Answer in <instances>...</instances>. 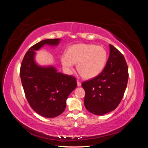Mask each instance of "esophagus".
<instances>
[{"mask_svg":"<svg viewBox=\"0 0 148 148\" xmlns=\"http://www.w3.org/2000/svg\"><path fill=\"white\" fill-rule=\"evenodd\" d=\"M77 86H78V87H80L82 86V84H81V82H80L79 80H77Z\"/></svg>","mask_w":148,"mask_h":148,"instance_id":"1","label":"esophagus"}]
</instances>
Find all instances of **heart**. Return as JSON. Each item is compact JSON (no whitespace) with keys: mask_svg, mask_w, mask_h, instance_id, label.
Instances as JSON below:
<instances>
[{"mask_svg":"<svg viewBox=\"0 0 148 148\" xmlns=\"http://www.w3.org/2000/svg\"><path fill=\"white\" fill-rule=\"evenodd\" d=\"M65 71L71 72L77 63V69L84 78H94L103 71L107 53L103 47L89 44H77L71 46L66 54L61 57Z\"/></svg>","mask_w":148,"mask_h":148,"instance_id":"1","label":"heart"}]
</instances>
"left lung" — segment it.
Wrapping results in <instances>:
<instances>
[{"label": "left lung", "instance_id": "obj_1", "mask_svg": "<svg viewBox=\"0 0 148 148\" xmlns=\"http://www.w3.org/2000/svg\"><path fill=\"white\" fill-rule=\"evenodd\" d=\"M128 66L124 56L110 44V56L101 74L82 83L84 104L89 112L102 116L116 108L128 82Z\"/></svg>", "mask_w": 148, "mask_h": 148}]
</instances>
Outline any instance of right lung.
Wrapping results in <instances>:
<instances>
[{"label": "right lung", "mask_w": 148, "mask_h": 148, "mask_svg": "<svg viewBox=\"0 0 148 148\" xmlns=\"http://www.w3.org/2000/svg\"><path fill=\"white\" fill-rule=\"evenodd\" d=\"M61 39H47L30 47L20 69L25 94L32 110L44 117H55L66 108V101L77 87L74 76L58 72L53 66H42L35 62V51L44 45L56 46Z\"/></svg>", "instance_id": "obj_1"}]
</instances>
